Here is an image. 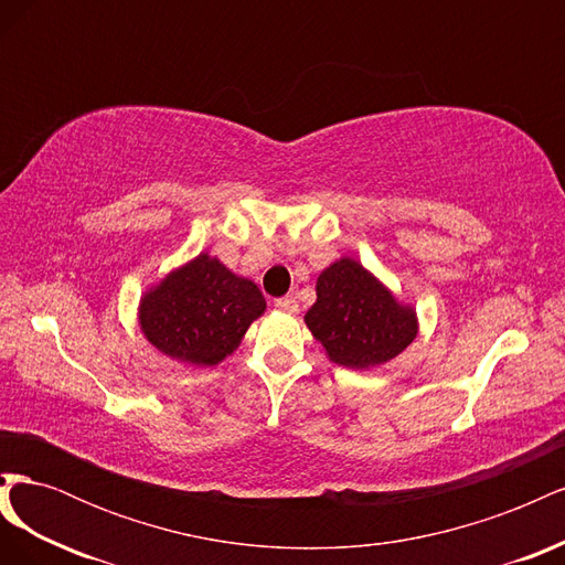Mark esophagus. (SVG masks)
<instances>
[{"instance_id": "1", "label": "esophagus", "mask_w": 565, "mask_h": 565, "mask_svg": "<svg viewBox=\"0 0 565 565\" xmlns=\"http://www.w3.org/2000/svg\"><path fill=\"white\" fill-rule=\"evenodd\" d=\"M276 306L280 311L285 313H297L299 311V301L295 297H282V299H276Z\"/></svg>"}]
</instances>
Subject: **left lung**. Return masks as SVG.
Masks as SVG:
<instances>
[{
    "label": "left lung",
    "mask_w": 565,
    "mask_h": 565,
    "mask_svg": "<svg viewBox=\"0 0 565 565\" xmlns=\"http://www.w3.org/2000/svg\"><path fill=\"white\" fill-rule=\"evenodd\" d=\"M306 328L332 363L372 370L401 355L419 334L413 303L351 256H339L316 280V303L303 316Z\"/></svg>",
    "instance_id": "1"
}]
</instances>
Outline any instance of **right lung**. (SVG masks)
<instances>
[{
	"instance_id": "add662e5",
	"label": "right lung",
	"mask_w": 565,
	"mask_h": 565,
	"mask_svg": "<svg viewBox=\"0 0 565 565\" xmlns=\"http://www.w3.org/2000/svg\"><path fill=\"white\" fill-rule=\"evenodd\" d=\"M266 311L254 280L200 252L150 285L139 301V328L152 349L191 367L218 365Z\"/></svg>"
}]
</instances>
